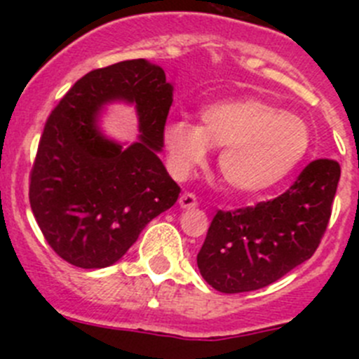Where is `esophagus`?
<instances>
[{
  "instance_id": "34e87169",
  "label": "esophagus",
  "mask_w": 359,
  "mask_h": 359,
  "mask_svg": "<svg viewBox=\"0 0 359 359\" xmlns=\"http://www.w3.org/2000/svg\"><path fill=\"white\" fill-rule=\"evenodd\" d=\"M179 205L182 206V208H186V210L194 208V206L198 205L196 194H193V193H184L182 196L179 198Z\"/></svg>"
}]
</instances>
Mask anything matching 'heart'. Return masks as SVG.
<instances>
[{
    "label": "heart",
    "mask_w": 359,
    "mask_h": 359,
    "mask_svg": "<svg viewBox=\"0 0 359 359\" xmlns=\"http://www.w3.org/2000/svg\"><path fill=\"white\" fill-rule=\"evenodd\" d=\"M165 144L173 172L186 175L208 147H222L219 172L241 194L273 189L309 151L307 123L255 97L217 100L200 112V125L179 119L166 125Z\"/></svg>",
    "instance_id": "heart-1"
}]
</instances>
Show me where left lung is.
<instances>
[{"instance_id":"8db88e82","label":"left lung","mask_w":359,"mask_h":359,"mask_svg":"<svg viewBox=\"0 0 359 359\" xmlns=\"http://www.w3.org/2000/svg\"><path fill=\"white\" fill-rule=\"evenodd\" d=\"M339 179L335 159H314L274 200L219 210L198 253L206 283L224 293L259 290L311 259L327 231Z\"/></svg>"}]
</instances>
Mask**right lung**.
Returning <instances> with one entry per match:
<instances>
[{"label":"right lung","mask_w":359,"mask_h":359,"mask_svg":"<svg viewBox=\"0 0 359 359\" xmlns=\"http://www.w3.org/2000/svg\"><path fill=\"white\" fill-rule=\"evenodd\" d=\"M165 71L144 59L79 78L48 116L38 144L29 203L46 243L66 262L100 269L121 259L180 187L158 158L173 102ZM111 100L136 104L141 140L128 148L95 126Z\"/></svg>","instance_id":"1"}]
</instances>
